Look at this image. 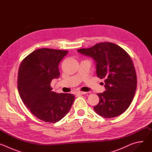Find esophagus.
<instances>
[{"label": "esophagus", "mask_w": 152, "mask_h": 152, "mask_svg": "<svg viewBox=\"0 0 152 152\" xmlns=\"http://www.w3.org/2000/svg\"><path fill=\"white\" fill-rule=\"evenodd\" d=\"M86 92H83V91H77L76 92V94H79V95H82V94H86Z\"/></svg>", "instance_id": "34e87169"}]
</instances>
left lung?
<instances>
[{
    "mask_svg": "<svg viewBox=\"0 0 152 152\" xmlns=\"http://www.w3.org/2000/svg\"><path fill=\"white\" fill-rule=\"evenodd\" d=\"M77 52L92 58L96 64L97 77L105 79L106 91L97 94L99 103L94 107V111L108 118L125 112L134 99L137 84L131 56L121 47L110 42H99Z\"/></svg>",
    "mask_w": 152,
    "mask_h": 152,
    "instance_id": "left-lung-1",
    "label": "left lung"
}]
</instances>
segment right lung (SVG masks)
Segmentation results:
<instances>
[{
	"label": "right lung",
	"instance_id": "1",
	"mask_svg": "<svg viewBox=\"0 0 152 152\" xmlns=\"http://www.w3.org/2000/svg\"><path fill=\"white\" fill-rule=\"evenodd\" d=\"M68 50L42 48L34 50L21 62L18 73L19 95L31 113L48 123H56L69 113L75 96L52 91L50 83L58 79V66Z\"/></svg>",
	"mask_w": 152,
	"mask_h": 152
}]
</instances>
